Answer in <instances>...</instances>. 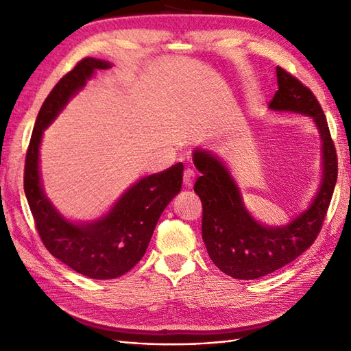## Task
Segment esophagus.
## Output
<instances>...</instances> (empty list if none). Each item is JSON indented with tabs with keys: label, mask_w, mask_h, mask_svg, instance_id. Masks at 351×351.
Returning a JSON list of instances; mask_svg holds the SVG:
<instances>
[{
	"label": "esophagus",
	"mask_w": 351,
	"mask_h": 351,
	"mask_svg": "<svg viewBox=\"0 0 351 351\" xmlns=\"http://www.w3.org/2000/svg\"><path fill=\"white\" fill-rule=\"evenodd\" d=\"M195 177H197L195 169H193V168H186V169H184V174H183V183H184L186 188H192L193 182H195Z\"/></svg>",
	"instance_id": "34e87169"
}]
</instances>
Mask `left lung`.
I'll return each instance as SVG.
<instances>
[{
  "label": "left lung",
  "mask_w": 351,
  "mask_h": 351,
  "mask_svg": "<svg viewBox=\"0 0 351 351\" xmlns=\"http://www.w3.org/2000/svg\"><path fill=\"white\" fill-rule=\"evenodd\" d=\"M276 77L278 91L270 110L309 115L322 136L323 178L305 212L284 227H264L245 208L227 167L210 152H193V163L201 173L193 191L202 202V240L217 269L234 279L266 276L305 252L323 227L337 184L338 156L314 93L282 67H276Z\"/></svg>",
  "instance_id": "left-lung-1"
}]
</instances>
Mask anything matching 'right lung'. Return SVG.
<instances>
[{"label":"right lung","mask_w":351,"mask_h":351,"mask_svg":"<svg viewBox=\"0 0 351 351\" xmlns=\"http://www.w3.org/2000/svg\"><path fill=\"white\" fill-rule=\"evenodd\" d=\"M110 67L105 60L82 58L57 82L38 111L23 171V191L43 245L66 266L93 279L119 278L136 266L162 212L180 192L183 180L182 162L147 176L123 193L110 213L90 223L69 222L46 198L38 171L43 130L96 70Z\"/></svg>","instance_id":"right-lung-1"}]
</instances>
